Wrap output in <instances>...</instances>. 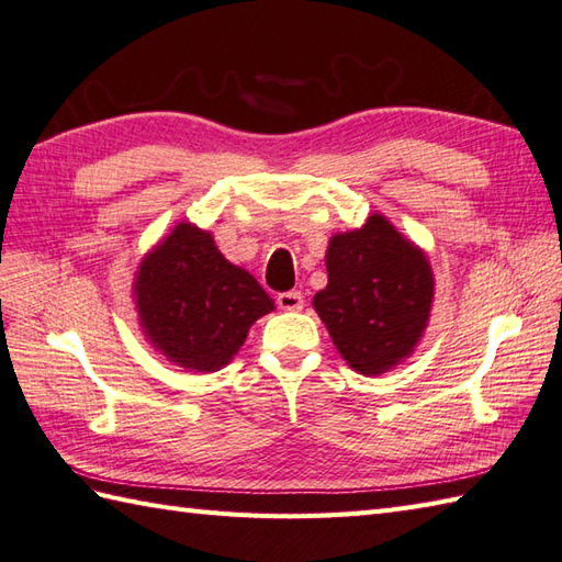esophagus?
I'll list each match as a JSON object with an SVG mask.
<instances>
[{
    "label": "esophagus",
    "mask_w": 562,
    "mask_h": 562,
    "mask_svg": "<svg viewBox=\"0 0 562 562\" xmlns=\"http://www.w3.org/2000/svg\"><path fill=\"white\" fill-rule=\"evenodd\" d=\"M277 305L281 310H303V293L301 291H285L279 293Z\"/></svg>",
    "instance_id": "34e87169"
}]
</instances>
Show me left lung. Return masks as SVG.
I'll return each instance as SVG.
<instances>
[{
	"label": "left lung",
	"instance_id": "1",
	"mask_svg": "<svg viewBox=\"0 0 562 562\" xmlns=\"http://www.w3.org/2000/svg\"><path fill=\"white\" fill-rule=\"evenodd\" d=\"M327 289L315 310L334 346L360 375H380L406 358L428 324L432 271L426 255L384 216L334 235Z\"/></svg>",
	"mask_w": 562,
	"mask_h": 562
}]
</instances>
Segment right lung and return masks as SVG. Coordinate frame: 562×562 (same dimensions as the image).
I'll return each mask as SVG.
<instances>
[{"instance_id": "1", "label": "right lung", "mask_w": 562, "mask_h": 562, "mask_svg": "<svg viewBox=\"0 0 562 562\" xmlns=\"http://www.w3.org/2000/svg\"><path fill=\"white\" fill-rule=\"evenodd\" d=\"M134 293L151 344L196 372L226 366L252 322L273 310L255 277L233 267L214 238L190 223L176 226L142 261Z\"/></svg>"}]
</instances>
